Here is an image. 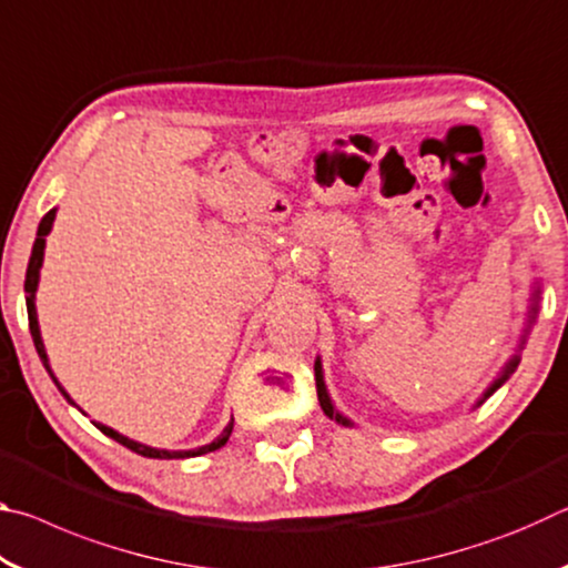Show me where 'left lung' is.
<instances>
[{"instance_id": "left-lung-1", "label": "left lung", "mask_w": 568, "mask_h": 568, "mask_svg": "<svg viewBox=\"0 0 568 568\" xmlns=\"http://www.w3.org/2000/svg\"><path fill=\"white\" fill-rule=\"evenodd\" d=\"M538 293H541V291H538V287H536V291H534V305H531V315H528V318H531V321H528V323H534V318H536V303H538ZM516 365H518V355H514V358L506 363V368L501 371V376H498V378L491 383V388H488V390L484 393V398L478 400V406H480V403H484L488 396H491V393H494L496 388H501V386H504V383L508 381V376H511V373L516 371ZM315 386H318V400H321V408H323L325 416H328V418H335V420H338V423H343V426H351V420L345 418V416H341L338 410H335V406H333V403H331L328 390H325V383H323V365H321V358L315 361Z\"/></svg>"}]
</instances>
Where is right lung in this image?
<instances>
[{
	"label": "right lung",
	"instance_id": "add662e5",
	"mask_svg": "<svg viewBox=\"0 0 568 568\" xmlns=\"http://www.w3.org/2000/svg\"><path fill=\"white\" fill-rule=\"evenodd\" d=\"M54 213H57V210H50V213H47V215L42 217L40 227H37V240H34L32 257H30V265H27V277H24L27 315H30V331H32L34 348H37V353H40V358H42V363H44L47 373H50V376H52L54 386L62 390V396H64L67 400H70L72 406H74V400H72L70 396H67V390L60 386V383H57L54 373H52V368H50V361H47L44 343H42V335H40V323H37V307H34V293H37V283H40V267H42V261H44V237L50 235L52 223H54ZM94 426H98L104 436H110V438L118 440V444H122L124 448H130V450H134V454L148 456V458H190V456H203V454H210V450H217L220 446H225V444H227V438H230V434H233V420H230L227 426H225L223 434H220V438H215L213 444L200 446V448H192V450H162V448H150V446H145V444H138V440H132V438H128V436H122V434H118V430H112V428H108V426H102V423H94Z\"/></svg>",
	"mask_w": 568,
	"mask_h": 568
}]
</instances>
